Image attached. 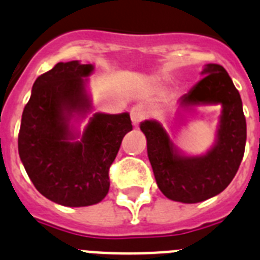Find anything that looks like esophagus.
<instances>
[{
	"label": "esophagus",
	"mask_w": 260,
	"mask_h": 260,
	"mask_svg": "<svg viewBox=\"0 0 260 260\" xmlns=\"http://www.w3.org/2000/svg\"><path fill=\"white\" fill-rule=\"evenodd\" d=\"M131 119H132L133 125H139L145 119V111H144L143 106H133L132 110H131Z\"/></svg>",
	"instance_id": "obj_1"
}]
</instances>
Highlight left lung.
I'll return each mask as SVG.
<instances>
[{"mask_svg":"<svg viewBox=\"0 0 260 260\" xmlns=\"http://www.w3.org/2000/svg\"><path fill=\"white\" fill-rule=\"evenodd\" d=\"M202 80L180 99V107L221 105L217 139L202 157L180 155L168 132L155 120H145L140 128L146 136L148 157L158 188L174 202H204L222 192L233 180L243 158L246 119L242 101L224 67L207 64Z\"/></svg>","mask_w":260,"mask_h":260,"instance_id":"8db88e82","label":"left lung"}]
</instances>
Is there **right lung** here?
Here are the masks:
<instances>
[{
	"mask_svg": "<svg viewBox=\"0 0 260 260\" xmlns=\"http://www.w3.org/2000/svg\"><path fill=\"white\" fill-rule=\"evenodd\" d=\"M91 64L58 62L34 82L22 114L18 152L35 188L65 207L102 202L110 188L108 170L123 137L132 131L129 114H95L81 141L69 128L73 114L90 108L85 80Z\"/></svg>",
	"mask_w": 260,
	"mask_h": 260,
	"instance_id": "obj_1",
	"label": "right lung"
}]
</instances>
